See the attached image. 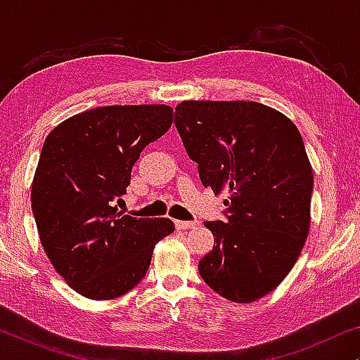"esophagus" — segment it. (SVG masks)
I'll return each instance as SVG.
<instances>
[{
    "mask_svg": "<svg viewBox=\"0 0 360 360\" xmlns=\"http://www.w3.org/2000/svg\"><path fill=\"white\" fill-rule=\"evenodd\" d=\"M195 226H196L195 221H179V219L175 221L176 229H191V228H195Z\"/></svg>",
    "mask_w": 360,
    "mask_h": 360,
    "instance_id": "1",
    "label": "esophagus"
}]
</instances>
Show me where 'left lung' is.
Masks as SVG:
<instances>
[{"mask_svg": "<svg viewBox=\"0 0 360 360\" xmlns=\"http://www.w3.org/2000/svg\"><path fill=\"white\" fill-rule=\"evenodd\" d=\"M175 126L203 186L229 191L226 221H206L213 250L201 278L221 297L250 303L297 262L309 231L313 170L297 126L255 101H184Z\"/></svg>", "mask_w": 360, "mask_h": 360, "instance_id": "1", "label": "left lung"}]
</instances>
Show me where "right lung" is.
Wrapping results in <instances>:
<instances>
[{
	"instance_id": "obj_1",
	"label": "right lung",
	"mask_w": 360,
	"mask_h": 360,
	"mask_svg": "<svg viewBox=\"0 0 360 360\" xmlns=\"http://www.w3.org/2000/svg\"><path fill=\"white\" fill-rule=\"evenodd\" d=\"M165 105L101 106L60 122L44 142L31 201L53 269L83 297H121L144 278L169 218H132L115 206L146 146L170 129Z\"/></svg>"
}]
</instances>
